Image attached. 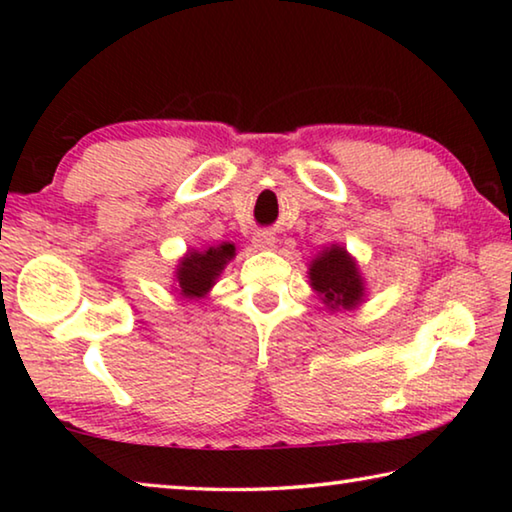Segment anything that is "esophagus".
<instances>
[{
	"label": "esophagus",
	"instance_id": "34e87169",
	"mask_svg": "<svg viewBox=\"0 0 512 512\" xmlns=\"http://www.w3.org/2000/svg\"><path fill=\"white\" fill-rule=\"evenodd\" d=\"M253 244L257 250H273L277 239H275V235H271V232H257V235L253 237Z\"/></svg>",
	"mask_w": 512,
	"mask_h": 512
}]
</instances>
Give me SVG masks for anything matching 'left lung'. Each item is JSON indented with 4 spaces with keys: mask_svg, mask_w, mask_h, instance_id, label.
Masks as SVG:
<instances>
[{
    "mask_svg": "<svg viewBox=\"0 0 512 512\" xmlns=\"http://www.w3.org/2000/svg\"><path fill=\"white\" fill-rule=\"evenodd\" d=\"M311 289L318 293L329 311L357 309L366 302V280L363 273L345 246H325L311 259L307 268Z\"/></svg>",
    "mask_w": 512,
    "mask_h": 512,
    "instance_id": "1",
    "label": "left lung"
}]
</instances>
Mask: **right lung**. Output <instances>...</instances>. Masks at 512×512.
I'll list each match as a JSON object with an SVG mask.
<instances>
[{
  "mask_svg": "<svg viewBox=\"0 0 512 512\" xmlns=\"http://www.w3.org/2000/svg\"><path fill=\"white\" fill-rule=\"evenodd\" d=\"M237 255L235 244L221 241L214 246L189 248L187 253L178 259L176 271H173V289L178 296L187 300H201L219 280L223 268L228 266Z\"/></svg>",
  "mask_w": 512,
  "mask_h": 512,
  "instance_id": "right-lung-1",
  "label": "right lung"
}]
</instances>
